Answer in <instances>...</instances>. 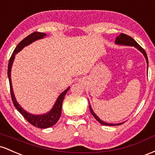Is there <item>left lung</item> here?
<instances>
[{
    "label": "left lung",
    "instance_id": "8db88e82",
    "mask_svg": "<svg viewBox=\"0 0 155 155\" xmlns=\"http://www.w3.org/2000/svg\"><path fill=\"white\" fill-rule=\"evenodd\" d=\"M115 43L116 45H126V46H134L135 48H136L138 50H140V51L142 53H143L144 57H145L146 61H147V69H148L149 61H148L147 55V53H146L145 50H144L143 48H142L141 47H140V45H139L138 43H137L136 41H135V40H134L133 38L131 37V36L127 35V34H121L119 36H118L117 37H116V39L115 40ZM89 109H90V111H91V114L93 115L95 119H97V121H98L100 123V124H102L103 125H106V126H116V125H121V124H124V122L118 123V124H110V123H107V122H105V121H102V120H101L100 118H99L98 116L96 115V114H95V113L94 112L93 110H92L91 106V105H90V103H89Z\"/></svg>",
    "mask_w": 155,
    "mask_h": 155
}]
</instances>
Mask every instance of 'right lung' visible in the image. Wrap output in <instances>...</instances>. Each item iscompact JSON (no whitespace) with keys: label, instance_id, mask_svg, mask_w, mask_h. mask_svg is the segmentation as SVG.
<instances>
[{"label":"right lung","instance_id":"obj_1","mask_svg":"<svg viewBox=\"0 0 155 155\" xmlns=\"http://www.w3.org/2000/svg\"><path fill=\"white\" fill-rule=\"evenodd\" d=\"M46 34L45 33H40V32H34L28 35L25 39H22L16 47L15 50H14L13 53H12L11 58L9 59L8 65V81H9V86H10V91H11V96L12 100L13 102L14 105L16 107L17 110L23 116V117L28 121L30 124H31L34 126L38 128H48L50 127L53 126L57 123L58 121L59 118H60L61 115V108H62V103L64 97H65L66 94L69 90L70 87H68L65 91L62 92L60 95H59L58 99L55 102V105H53V108L50 110L49 112L46 113L45 114H41V115H34L28 113L25 111L22 107L19 105V103L16 100V98L15 97V94H14L13 88H12V79H11V70L12 64H13L14 60H15V55L17 53L20 51V50L23 49L25 46H28V45L31 44L34 41H36V40L42 39Z\"/></svg>","mask_w":155,"mask_h":155}]
</instances>
